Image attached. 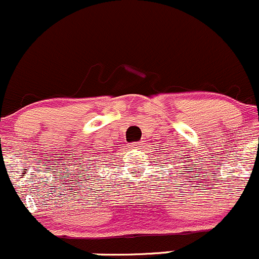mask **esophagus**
<instances>
[{"label":"esophagus","instance_id":"esophagus-1","mask_svg":"<svg viewBox=\"0 0 259 259\" xmlns=\"http://www.w3.org/2000/svg\"><path fill=\"white\" fill-rule=\"evenodd\" d=\"M142 146H143V143H142V142H135V143H131L128 147L131 149H140Z\"/></svg>","mask_w":259,"mask_h":259}]
</instances>
